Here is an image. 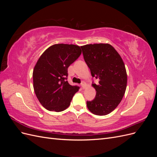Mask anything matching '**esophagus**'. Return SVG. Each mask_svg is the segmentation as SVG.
<instances>
[{
	"label": "esophagus",
	"instance_id": "obj_1",
	"mask_svg": "<svg viewBox=\"0 0 157 157\" xmlns=\"http://www.w3.org/2000/svg\"><path fill=\"white\" fill-rule=\"evenodd\" d=\"M80 86H81V87H82L83 89H84V88H86V87L87 86V84H86V82L82 81V82H81V84H80Z\"/></svg>",
	"mask_w": 157,
	"mask_h": 157
}]
</instances>
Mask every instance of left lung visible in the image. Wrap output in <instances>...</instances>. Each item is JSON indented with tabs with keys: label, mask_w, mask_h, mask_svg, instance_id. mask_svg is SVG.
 I'll return each instance as SVG.
<instances>
[{
	"label": "left lung",
	"mask_w": 157,
	"mask_h": 157,
	"mask_svg": "<svg viewBox=\"0 0 157 157\" xmlns=\"http://www.w3.org/2000/svg\"><path fill=\"white\" fill-rule=\"evenodd\" d=\"M85 62L93 78L96 97L86 102L90 111L94 115H106L118 105L124 96L127 74L124 62L116 50L109 44H86L80 47Z\"/></svg>",
	"instance_id": "left-lung-1"
}]
</instances>
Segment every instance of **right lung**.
<instances>
[{
    "mask_svg": "<svg viewBox=\"0 0 157 157\" xmlns=\"http://www.w3.org/2000/svg\"><path fill=\"white\" fill-rule=\"evenodd\" d=\"M81 54L78 46L58 44L41 55L33 73V88L41 105L48 111L67 109L80 88L67 82L68 67Z\"/></svg>",
    "mask_w": 157,
    "mask_h": 157,
    "instance_id": "add662e5",
    "label": "right lung"
}]
</instances>
